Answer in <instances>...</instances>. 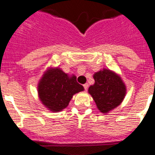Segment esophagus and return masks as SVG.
I'll use <instances>...</instances> for the list:
<instances>
[{"mask_svg":"<svg viewBox=\"0 0 155 155\" xmlns=\"http://www.w3.org/2000/svg\"><path fill=\"white\" fill-rule=\"evenodd\" d=\"M83 86H84V90H85V91H87V88H88V84H84V85H83Z\"/></svg>","mask_w":155,"mask_h":155,"instance_id":"esophagus-1","label":"esophagus"}]
</instances>
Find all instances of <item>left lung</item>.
<instances>
[{
	"label": "left lung",
	"mask_w": 155,
	"mask_h": 155,
	"mask_svg": "<svg viewBox=\"0 0 155 155\" xmlns=\"http://www.w3.org/2000/svg\"><path fill=\"white\" fill-rule=\"evenodd\" d=\"M94 84L88 88L97 107L107 113L120 105L126 95V86L118 75L110 70L103 69L93 75Z\"/></svg>",
	"instance_id": "8db88e82"
}]
</instances>
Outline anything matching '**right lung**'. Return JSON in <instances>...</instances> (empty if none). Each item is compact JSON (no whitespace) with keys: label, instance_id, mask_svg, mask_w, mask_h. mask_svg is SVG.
<instances>
[{"label":"right lung","instance_id":"add662e5","mask_svg":"<svg viewBox=\"0 0 155 155\" xmlns=\"http://www.w3.org/2000/svg\"><path fill=\"white\" fill-rule=\"evenodd\" d=\"M76 79L74 75L69 77L60 68L47 71L38 86L42 103L53 112L65 109L74 94L84 90Z\"/></svg>","mask_w":155,"mask_h":155}]
</instances>
